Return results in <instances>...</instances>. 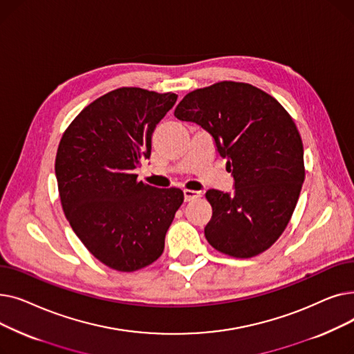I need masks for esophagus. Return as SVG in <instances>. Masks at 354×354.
<instances>
[{"mask_svg": "<svg viewBox=\"0 0 354 354\" xmlns=\"http://www.w3.org/2000/svg\"><path fill=\"white\" fill-rule=\"evenodd\" d=\"M183 196H185V201L189 202V201H194V199L199 198L201 192L199 191H192V189H185L183 191Z\"/></svg>", "mask_w": 354, "mask_h": 354, "instance_id": "obj_1", "label": "esophagus"}]
</instances>
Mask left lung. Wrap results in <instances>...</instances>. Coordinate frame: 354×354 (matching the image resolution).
<instances>
[{"label": "left lung", "mask_w": 354, "mask_h": 354, "mask_svg": "<svg viewBox=\"0 0 354 354\" xmlns=\"http://www.w3.org/2000/svg\"><path fill=\"white\" fill-rule=\"evenodd\" d=\"M175 118L207 130L232 172L234 194H205L208 243L235 258L268 250L290 222L306 176L301 136L287 110L251 84L221 82L188 93Z\"/></svg>", "instance_id": "left-lung-1"}]
</instances>
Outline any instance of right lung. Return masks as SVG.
<instances>
[{
  "mask_svg": "<svg viewBox=\"0 0 354 354\" xmlns=\"http://www.w3.org/2000/svg\"><path fill=\"white\" fill-rule=\"evenodd\" d=\"M176 99L175 93L116 88L84 107L60 140L55 178L64 215L84 247L116 271L156 261L183 202L180 189L151 187L135 174Z\"/></svg>",
  "mask_w": 354,
  "mask_h": 354,
  "instance_id": "right-lung-1",
  "label": "right lung"
}]
</instances>
